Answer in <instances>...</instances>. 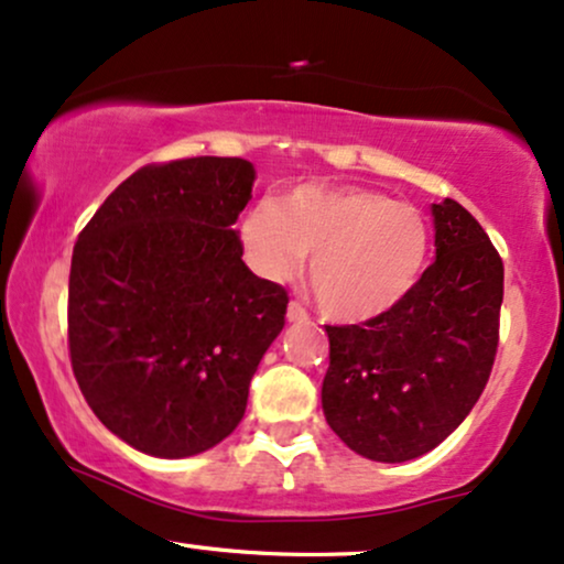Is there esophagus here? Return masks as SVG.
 I'll use <instances>...</instances> for the list:
<instances>
[{"label":"esophagus","mask_w":564,"mask_h":564,"mask_svg":"<svg viewBox=\"0 0 564 564\" xmlns=\"http://www.w3.org/2000/svg\"><path fill=\"white\" fill-rule=\"evenodd\" d=\"M288 322L290 324H303L308 322V314H305V308L301 303H290L288 305Z\"/></svg>","instance_id":"esophagus-1"}]
</instances>
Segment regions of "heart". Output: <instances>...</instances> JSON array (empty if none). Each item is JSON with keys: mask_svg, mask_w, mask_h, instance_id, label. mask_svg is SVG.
I'll return each instance as SVG.
<instances>
[{"mask_svg": "<svg viewBox=\"0 0 564 564\" xmlns=\"http://www.w3.org/2000/svg\"><path fill=\"white\" fill-rule=\"evenodd\" d=\"M242 253L271 282L311 256V288L332 322H371L405 301L429 259V227L410 204L368 187L297 185L240 219Z\"/></svg>", "mask_w": 564, "mask_h": 564, "instance_id": "b5f03b06", "label": "heart"}]
</instances>
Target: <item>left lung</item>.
<instances>
[{
	"mask_svg": "<svg viewBox=\"0 0 564 564\" xmlns=\"http://www.w3.org/2000/svg\"><path fill=\"white\" fill-rule=\"evenodd\" d=\"M436 259L405 301L364 326H326L324 419L377 463L426 455L481 398L497 356L505 269L457 200L431 204Z\"/></svg>",
	"mask_w": 564,
	"mask_h": 564,
	"instance_id": "1",
	"label": "left lung"
}]
</instances>
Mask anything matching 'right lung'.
Returning a JSON list of instances; mask_svg holds the SVG:
<instances>
[{
    "label": "right lung",
    "instance_id": "1",
    "mask_svg": "<svg viewBox=\"0 0 564 564\" xmlns=\"http://www.w3.org/2000/svg\"><path fill=\"white\" fill-rule=\"evenodd\" d=\"M256 183L238 156L143 166L99 206L69 267V360L104 426L180 460L238 426L288 293L242 263Z\"/></svg>",
    "mask_w": 564,
    "mask_h": 564
}]
</instances>
